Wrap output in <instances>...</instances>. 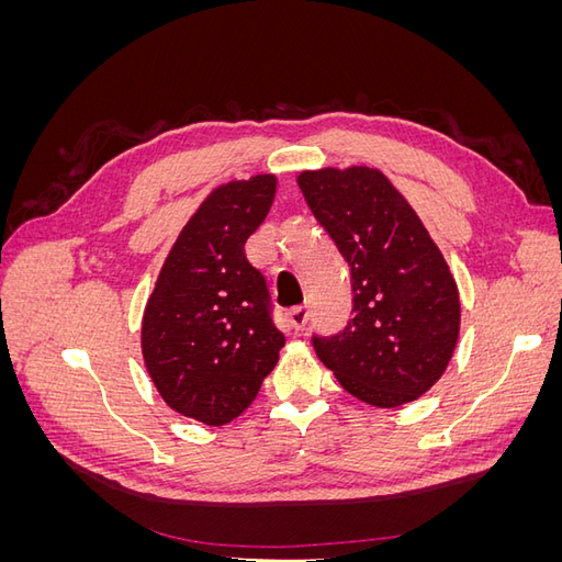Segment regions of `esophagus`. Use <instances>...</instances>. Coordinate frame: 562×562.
Listing matches in <instances>:
<instances>
[{
  "label": "esophagus",
  "instance_id": "34e87169",
  "mask_svg": "<svg viewBox=\"0 0 562 562\" xmlns=\"http://www.w3.org/2000/svg\"><path fill=\"white\" fill-rule=\"evenodd\" d=\"M307 321H310L307 307H295L288 312V323H291L293 330H302L304 326H307Z\"/></svg>",
  "mask_w": 562,
  "mask_h": 562
}]
</instances>
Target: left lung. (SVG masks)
<instances>
[{
    "label": "left lung",
    "mask_w": 562,
    "mask_h": 562,
    "mask_svg": "<svg viewBox=\"0 0 562 562\" xmlns=\"http://www.w3.org/2000/svg\"><path fill=\"white\" fill-rule=\"evenodd\" d=\"M297 184L351 267L353 318L314 337L316 356L368 405L417 401L446 372L462 321L443 252L380 168L326 166Z\"/></svg>",
    "instance_id": "obj_1"
}]
</instances>
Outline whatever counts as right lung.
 <instances>
[{
  "instance_id": "right-lung-1",
  "label": "right lung",
  "mask_w": 562,
  "mask_h": 562,
  "mask_svg": "<svg viewBox=\"0 0 562 562\" xmlns=\"http://www.w3.org/2000/svg\"><path fill=\"white\" fill-rule=\"evenodd\" d=\"M277 176L217 184L168 250L143 314V359L171 411L209 424L239 417L285 345L246 241L274 203Z\"/></svg>"
}]
</instances>
